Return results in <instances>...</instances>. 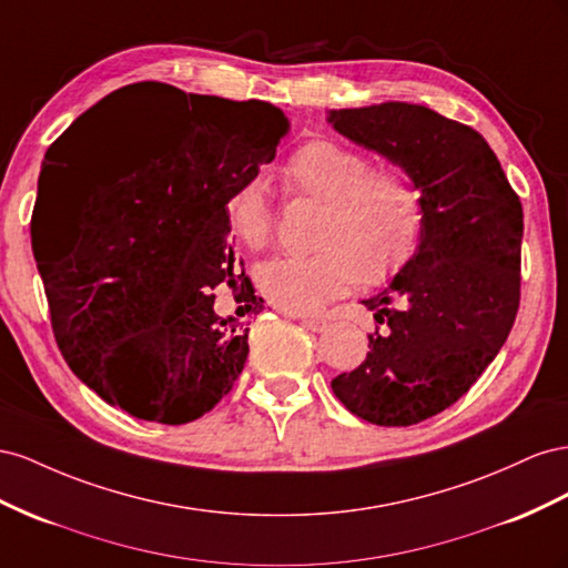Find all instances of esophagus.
<instances>
[{"label":"esophagus","mask_w":568,"mask_h":568,"mask_svg":"<svg viewBox=\"0 0 568 568\" xmlns=\"http://www.w3.org/2000/svg\"><path fill=\"white\" fill-rule=\"evenodd\" d=\"M300 323H302L304 328H310V331H314V333L326 331V326H328V321H326V318H318V316H302Z\"/></svg>","instance_id":"obj_1"}]
</instances>
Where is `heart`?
Segmentation results:
<instances>
[{
    "mask_svg": "<svg viewBox=\"0 0 568 568\" xmlns=\"http://www.w3.org/2000/svg\"><path fill=\"white\" fill-rule=\"evenodd\" d=\"M290 194L323 202L310 254H283L254 268L256 287L287 314L316 312L364 283L385 281L418 250L426 225L424 194L397 169H374L364 152L331 138L306 140L283 164ZM231 233L264 250L278 212L262 175L240 181L223 202Z\"/></svg>",
    "mask_w": 568,
    "mask_h": 568,
    "instance_id": "obj_1",
    "label": "heart"
}]
</instances>
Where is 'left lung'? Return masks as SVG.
I'll return each mask as SVG.
<instances>
[{"label": "left lung", "mask_w": 568, "mask_h": 568, "mask_svg": "<svg viewBox=\"0 0 568 568\" xmlns=\"http://www.w3.org/2000/svg\"><path fill=\"white\" fill-rule=\"evenodd\" d=\"M333 128L409 173L424 194L420 245L390 287L364 300L383 332L331 387L376 426H414L452 407L495 359L521 302L524 209L471 125L385 102L331 111Z\"/></svg>", "instance_id": "1"}]
</instances>
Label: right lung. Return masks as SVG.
<instances>
[{"mask_svg": "<svg viewBox=\"0 0 568 568\" xmlns=\"http://www.w3.org/2000/svg\"><path fill=\"white\" fill-rule=\"evenodd\" d=\"M285 133L268 102L144 80L50 144L32 250L63 359L113 407L181 426L233 390L250 328L214 312L212 290L242 281V316L264 300L235 268L223 202L273 161ZM61 189L74 190L69 201L55 200ZM42 207L64 219L63 241L45 235Z\"/></svg>", "mask_w": 568, "mask_h": 568, "instance_id": "right-lung-1", "label": "right lung"}]
</instances>
